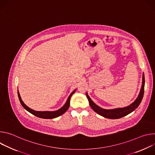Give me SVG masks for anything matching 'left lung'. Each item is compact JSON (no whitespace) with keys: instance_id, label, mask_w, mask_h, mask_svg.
<instances>
[{"instance_id":"left-lung-1","label":"left lung","mask_w":155,"mask_h":155,"mask_svg":"<svg viewBox=\"0 0 155 155\" xmlns=\"http://www.w3.org/2000/svg\"><path fill=\"white\" fill-rule=\"evenodd\" d=\"M144 84H145V77H144V74H143L142 77V86L141 87V90L140 91V93L138 96V97L137 99L130 104V105L124 107V108H115V109H112V110H106L101 108L100 107L97 106L96 104H95L90 96L87 95L86 93V97L88 99V101H89L90 105L92 108V109L94 110V112H96L97 114L99 115L107 118L109 119H118L120 118H122L131 112H132L135 110L138 106L140 105L143 96L144 94Z\"/></svg>"}]
</instances>
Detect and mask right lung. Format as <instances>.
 I'll use <instances>...</instances> for the list:
<instances>
[{"instance_id": "1", "label": "right lung", "mask_w": 155, "mask_h": 155, "mask_svg": "<svg viewBox=\"0 0 155 155\" xmlns=\"http://www.w3.org/2000/svg\"><path fill=\"white\" fill-rule=\"evenodd\" d=\"M75 90H74L69 96L67 101H66L65 104H64V105L61 107L60 109L56 110V111H53V112H38V111H35V110H34L31 108H30L29 107H28L25 104V103L22 101L20 94L19 93V91H18V97L19 99V101L27 111H28L29 112H30L31 114H32V115L38 117V118H44V119H52V118H54L56 117H58L59 116H61V115L64 114L66 111H67L68 109L69 108V106H70V100L71 98V96H72V94L75 93Z\"/></svg>"}]
</instances>
